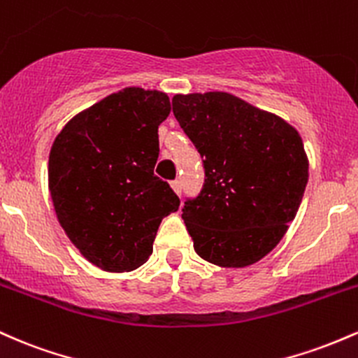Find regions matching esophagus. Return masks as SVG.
<instances>
[{"mask_svg": "<svg viewBox=\"0 0 358 358\" xmlns=\"http://www.w3.org/2000/svg\"><path fill=\"white\" fill-rule=\"evenodd\" d=\"M171 187H172V191L176 192V194L180 196V192H182V187H180V182H179V180H172V182H171Z\"/></svg>", "mask_w": 358, "mask_h": 358, "instance_id": "34e87169", "label": "esophagus"}]
</instances>
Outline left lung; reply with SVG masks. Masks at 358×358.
Wrapping results in <instances>:
<instances>
[{
  "label": "left lung",
  "instance_id": "left-lung-1",
  "mask_svg": "<svg viewBox=\"0 0 358 358\" xmlns=\"http://www.w3.org/2000/svg\"><path fill=\"white\" fill-rule=\"evenodd\" d=\"M172 111L203 157L204 184L182 208L194 250L220 267L264 259L287 231L308 184L294 127L228 94H176Z\"/></svg>",
  "mask_w": 358,
  "mask_h": 358
}]
</instances>
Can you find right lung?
<instances>
[{"label":"right lung","mask_w":358,"mask_h":358,"mask_svg":"<svg viewBox=\"0 0 358 358\" xmlns=\"http://www.w3.org/2000/svg\"><path fill=\"white\" fill-rule=\"evenodd\" d=\"M171 113L166 92L142 87L106 96L55 136L49 189L60 227L106 272H128L152 254L164 216L179 198L154 174L159 125Z\"/></svg>","instance_id":"add662e5"}]
</instances>
